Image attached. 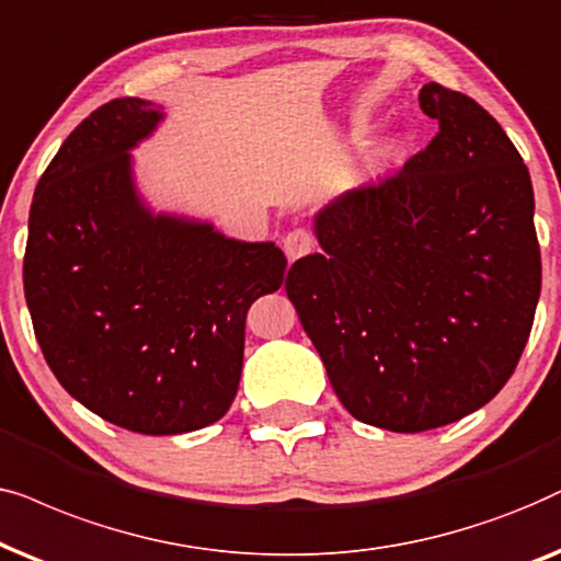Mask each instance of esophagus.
Segmentation results:
<instances>
[{
  "instance_id": "esophagus-1",
  "label": "esophagus",
  "mask_w": 561,
  "mask_h": 561,
  "mask_svg": "<svg viewBox=\"0 0 561 561\" xmlns=\"http://www.w3.org/2000/svg\"><path fill=\"white\" fill-rule=\"evenodd\" d=\"M285 253L289 261H297L302 256H308V253L316 249V241H312V236L308 233V230L297 228V230H289V233L285 236Z\"/></svg>"
}]
</instances>
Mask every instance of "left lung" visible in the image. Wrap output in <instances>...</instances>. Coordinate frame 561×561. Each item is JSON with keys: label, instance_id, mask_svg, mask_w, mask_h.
Here are the masks:
<instances>
[{"label": "left lung", "instance_id": "8db88e82", "mask_svg": "<svg viewBox=\"0 0 561 561\" xmlns=\"http://www.w3.org/2000/svg\"><path fill=\"white\" fill-rule=\"evenodd\" d=\"M417 102L436 138L394 176L318 210L323 253L295 261L285 285L343 408L394 433L488 405L541 293L534 186L511 138L436 81Z\"/></svg>", "mask_w": 561, "mask_h": 561}]
</instances>
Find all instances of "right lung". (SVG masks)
<instances>
[{"label": "right lung", "instance_id": "right-lung-1", "mask_svg": "<svg viewBox=\"0 0 561 561\" xmlns=\"http://www.w3.org/2000/svg\"><path fill=\"white\" fill-rule=\"evenodd\" d=\"M163 117L123 96L73 128L35 186L22 264L35 339L64 390L146 436L228 413L245 312L287 268L274 241H238L146 203L130 151Z\"/></svg>", "mask_w": 561, "mask_h": 561}]
</instances>
